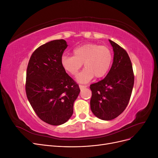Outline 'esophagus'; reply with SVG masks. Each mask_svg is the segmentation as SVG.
Returning a JSON list of instances; mask_svg holds the SVG:
<instances>
[{"instance_id":"esophagus-1","label":"esophagus","mask_w":158,"mask_h":158,"mask_svg":"<svg viewBox=\"0 0 158 158\" xmlns=\"http://www.w3.org/2000/svg\"><path fill=\"white\" fill-rule=\"evenodd\" d=\"M79 87L80 88V89H82L84 88H85L87 87V85H79Z\"/></svg>"}]
</instances>
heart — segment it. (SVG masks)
Listing matches in <instances>:
<instances>
[{
  "label": "heart",
  "instance_id": "heart-1",
  "mask_svg": "<svg viewBox=\"0 0 158 158\" xmlns=\"http://www.w3.org/2000/svg\"><path fill=\"white\" fill-rule=\"evenodd\" d=\"M74 56L63 55L61 65L72 76H76L82 67L85 68L77 78L80 82L86 83L94 76L101 78L106 76L111 66L113 56L108 47L96 44H86L76 47Z\"/></svg>",
  "mask_w": 158,
  "mask_h": 158
}]
</instances>
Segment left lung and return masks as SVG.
<instances>
[{
    "label": "left lung",
    "instance_id": "left-lung-1",
    "mask_svg": "<svg viewBox=\"0 0 158 158\" xmlns=\"http://www.w3.org/2000/svg\"><path fill=\"white\" fill-rule=\"evenodd\" d=\"M114 51L112 66L106 77L90 85V108L100 119L109 121L125 111L132 94L135 82L132 65L127 52L109 40Z\"/></svg>",
    "mask_w": 158,
    "mask_h": 158
}]
</instances>
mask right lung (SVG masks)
Returning a JSON list of instances; mask_svg holds the SVG:
<instances>
[{
	"label": "right lung",
	"mask_w": 158,
	"mask_h": 158,
	"mask_svg": "<svg viewBox=\"0 0 158 158\" xmlns=\"http://www.w3.org/2000/svg\"><path fill=\"white\" fill-rule=\"evenodd\" d=\"M67 46L64 40L41 45L32 53L27 68L28 101L38 117L51 125H60L69 120L80 92L79 85L61 65Z\"/></svg>",
	"instance_id": "1"
}]
</instances>
